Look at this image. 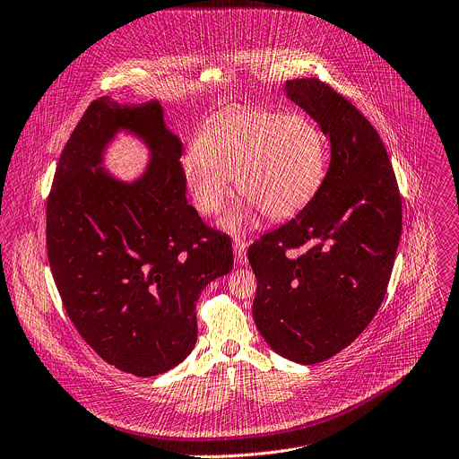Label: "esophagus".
<instances>
[{
  "label": "esophagus",
  "mask_w": 459,
  "mask_h": 459,
  "mask_svg": "<svg viewBox=\"0 0 459 459\" xmlns=\"http://www.w3.org/2000/svg\"><path fill=\"white\" fill-rule=\"evenodd\" d=\"M232 247H234V256L238 264H243L247 255V241L241 236H232Z\"/></svg>",
  "instance_id": "1"
}]
</instances>
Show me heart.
<instances>
[{
    "instance_id": "b5f03b06",
    "label": "heart",
    "mask_w": 459,
    "mask_h": 459,
    "mask_svg": "<svg viewBox=\"0 0 459 459\" xmlns=\"http://www.w3.org/2000/svg\"><path fill=\"white\" fill-rule=\"evenodd\" d=\"M325 160L324 135L306 115L230 111L212 118L199 134L195 152L183 159V178L203 216L221 212L230 195L229 179H234L238 194L265 218L285 220L316 194ZM247 211H234L227 227H241Z\"/></svg>"
}]
</instances>
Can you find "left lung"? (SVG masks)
<instances>
[{
  "instance_id": "left-lung-1",
  "label": "left lung",
  "mask_w": 459,
  "mask_h": 459,
  "mask_svg": "<svg viewBox=\"0 0 459 459\" xmlns=\"http://www.w3.org/2000/svg\"><path fill=\"white\" fill-rule=\"evenodd\" d=\"M287 97L331 143L327 174L302 211L248 247L258 280L253 315L281 357L316 364L348 348L385 300L403 229V201L371 122L318 78ZM303 253L289 257V250Z\"/></svg>"
}]
</instances>
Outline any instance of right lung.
<instances>
[{
	"instance_id": "1",
	"label": "right lung",
	"mask_w": 459,
	"mask_h": 459,
	"mask_svg": "<svg viewBox=\"0 0 459 459\" xmlns=\"http://www.w3.org/2000/svg\"><path fill=\"white\" fill-rule=\"evenodd\" d=\"M117 129L152 150L147 174L126 186L96 166ZM183 144L159 102L93 100L73 130L48 197V258L80 337L108 364L153 377L190 355L195 302L232 269V243L186 203Z\"/></svg>"
}]
</instances>
